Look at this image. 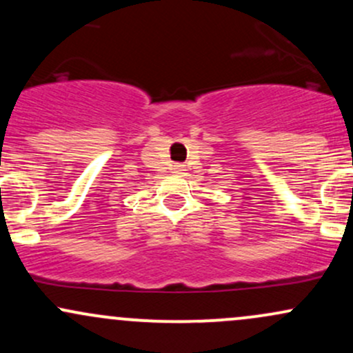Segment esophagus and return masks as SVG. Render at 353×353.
I'll return each instance as SVG.
<instances>
[{"label":"esophagus","instance_id":"1","mask_svg":"<svg viewBox=\"0 0 353 353\" xmlns=\"http://www.w3.org/2000/svg\"><path fill=\"white\" fill-rule=\"evenodd\" d=\"M174 171L182 172V171H185V169H184V165H182V164H176V165H174Z\"/></svg>","mask_w":353,"mask_h":353}]
</instances>
